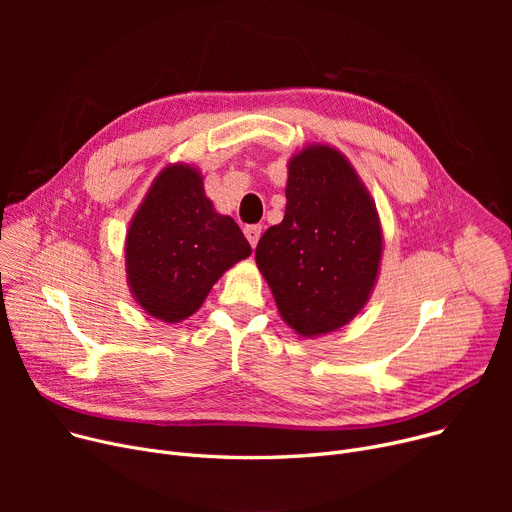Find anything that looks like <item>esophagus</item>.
<instances>
[{
    "label": "esophagus",
    "instance_id": "esophagus-1",
    "mask_svg": "<svg viewBox=\"0 0 512 512\" xmlns=\"http://www.w3.org/2000/svg\"><path fill=\"white\" fill-rule=\"evenodd\" d=\"M245 236L251 242V247H257V242L261 238V226L253 224V226H245Z\"/></svg>",
    "mask_w": 512,
    "mask_h": 512
}]
</instances>
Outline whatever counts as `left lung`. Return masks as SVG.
<instances>
[{
	"instance_id": "obj_1",
	"label": "left lung",
	"mask_w": 512,
	"mask_h": 512,
	"mask_svg": "<svg viewBox=\"0 0 512 512\" xmlns=\"http://www.w3.org/2000/svg\"><path fill=\"white\" fill-rule=\"evenodd\" d=\"M382 253L378 207L348 157L328 143L294 151L284 220L255 249L284 324L303 338L351 324L378 284Z\"/></svg>"
}]
</instances>
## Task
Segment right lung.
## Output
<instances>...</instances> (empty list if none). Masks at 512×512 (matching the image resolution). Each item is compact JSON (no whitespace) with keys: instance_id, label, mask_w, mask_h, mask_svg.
Wrapping results in <instances>:
<instances>
[{"instance_id":"right-lung-1","label":"right lung","mask_w":512,"mask_h":512,"mask_svg":"<svg viewBox=\"0 0 512 512\" xmlns=\"http://www.w3.org/2000/svg\"><path fill=\"white\" fill-rule=\"evenodd\" d=\"M249 255L251 245L238 224L215 211L205 195L201 170L176 161L159 170L128 224L126 284L147 315L180 324Z\"/></svg>"}]
</instances>
